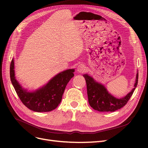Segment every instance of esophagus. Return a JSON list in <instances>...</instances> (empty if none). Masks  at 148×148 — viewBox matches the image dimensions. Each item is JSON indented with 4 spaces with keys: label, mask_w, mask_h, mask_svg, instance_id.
I'll list each match as a JSON object with an SVG mask.
<instances>
[{
    "label": "esophagus",
    "mask_w": 148,
    "mask_h": 148,
    "mask_svg": "<svg viewBox=\"0 0 148 148\" xmlns=\"http://www.w3.org/2000/svg\"><path fill=\"white\" fill-rule=\"evenodd\" d=\"M86 71V66L83 64H80L77 67V71L78 73H83Z\"/></svg>",
    "instance_id": "obj_1"
}]
</instances>
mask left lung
<instances>
[{
  "instance_id": "left-lung-1",
  "label": "left lung",
  "mask_w": 148,
  "mask_h": 148,
  "mask_svg": "<svg viewBox=\"0 0 148 148\" xmlns=\"http://www.w3.org/2000/svg\"><path fill=\"white\" fill-rule=\"evenodd\" d=\"M83 77L86 82L89 104L92 109L99 112H114L125 106L132 96L138 81L137 72L132 90L125 96L119 99L109 92L104 85L96 82L91 76L84 74Z\"/></svg>"
}]
</instances>
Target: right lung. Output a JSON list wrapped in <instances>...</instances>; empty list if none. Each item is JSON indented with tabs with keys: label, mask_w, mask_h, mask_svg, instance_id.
<instances>
[{
	"label": "right lung",
	"mask_w": 148,
	"mask_h": 148,
	"mask_svg": "<svg viewBox=\"0 0 148 148\" xmlns=\"http://www.w3.org/2000/svg\"><path fill=\"white\" fill-rule=\"evenodd\" d=\"M14 59L10 67V77L16 94L23 104L38 112H50L56 109L62 101L67 83L74 77V69H68L58 73L43 86L33 91H28L17 81L15 74Z\"/></svg>",
	"instance_id": "right-lung-1"
}]
</instances>
